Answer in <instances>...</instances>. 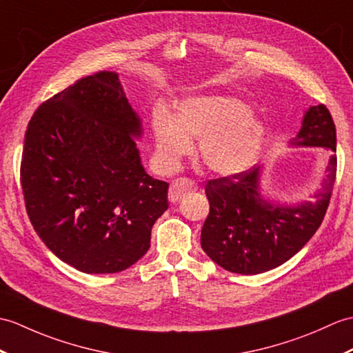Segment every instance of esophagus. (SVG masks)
I'll use <instances>...</instances> for the list:
<instances>
[{
  "instance_id": "34e87169",
  "label": "esophagus",
  "mask_w": 353,
  "mask_h": 353,
  "mask_svg": "<svg viewBox=\"0 0 353 353\" xmlns=\"http://www.w3.org/2000/svg\"><path fill=\"white\" fill-rule=\"evenodd\" d=\"M196 188H199V185H196L194 180H191V179H186V177L174 179L173 182H171V185H170L168 199H170V201L176 203L177 200L182 199L185 194L196 191Z\"/></svg>"
}]
</instances>
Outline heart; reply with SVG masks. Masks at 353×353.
I'll return each mask as SVG.
<instances>
[{"instance_id":"obj_1","label":"heart","mask_w":353,"mask_h":353,"mask_svg":"<svg viewBox=\"0 0 353 353\" xmlns=\"http://www.w3.org/2000/svg\"><path fill=\"white\" fill-rule=\"evenodd\" d=\"M153 137L161 168L174 171L200 138V158L216 174L251 167L265 141V128L242 101L227 96H191L176 105L174 116L157 111Z\"/></svg>"}]
</instances>
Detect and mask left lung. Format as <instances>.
<instances>
[{
	"instance_id": "1",
	"label": "left lung",
	"mask_w": 353,
	"mask_h": 353,
	"mask_svg": "<svg viewBox=\"0 0 353 353\" xmlns=\"http://www.w3.org/2000/svg\"><path fill=\"white\" fill-rule=\"evenodd\" d=\"M296 145L326 147L335 152L337 134L330 110L311 106L294 139ZM260 165L212 179L204 191L209 215L201 228V248L216 265L234 274L256 275L283 265L313 237L330 206L337 176L331 157L323 190L298 206H274L259 194Z\"/></svg>"
}]
</instances>
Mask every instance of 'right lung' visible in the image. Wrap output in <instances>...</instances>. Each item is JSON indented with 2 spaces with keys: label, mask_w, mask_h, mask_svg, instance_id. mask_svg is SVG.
I'll return each instance as SVG.
<instances>
[{
  "label": "right lung",
  "mask_w": 353,
  "mask_h": 353,
  "mask_svg": "<svg viewBox=\"0 0 353 353\" xmlns=\"http://www.w3.org/2000/svg\"><path fill=\"white\" fill-rule=\"evenodd\" d=\"M141 123L117 73L97 72L45 101L28 121L21 185L46 247L85 274H116L150 247L168 183L141 165Z\"/></svg>",
  "instance_id": "right-lung-1"
}]
</instances>
